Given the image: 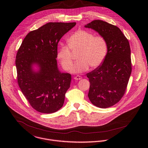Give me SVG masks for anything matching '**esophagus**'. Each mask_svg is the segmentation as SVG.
Returning a JSON list of instances; mask_svg holds the SVG:
<instances>
[{"label":"esophagus","mask_w":148,"mask_h":148,"mask_svg":"<svg viewBox=\"0 0 148 148\" xmlns=\"http://www.w3.org/2000/svg\"><path fill=\"white\" fill-rule=\"evenodd\" d=\"M81 79H82V77L79 76V75H77L74 77V79H75V80H80Z\"/></svg>","instance_id":"1"}]
</instances>
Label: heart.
<instances>
[{"mask_svg":"<svg viewBox=\"0 0 148 148\" xmlns=\"http://www.w3.org/2000/svg\"><path fill=\"white\" fill-rule=\"evenodd\" d=\"M68 45H61L57 53L62 68L70 70L73 65L72 53L79 51V60L74 64L71 71L74 73L84 72L89 67L95 69L101 66L105 59L108 45L106 39L101 35H94L85 30H79L73 34L67 39Z\"/></svg>","mask_w":148,"mask_h":148,"instance_id":"b5f03b06","label":"heart"}]
</instances>
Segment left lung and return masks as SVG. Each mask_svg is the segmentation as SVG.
<instances>
[{
    "mask_svg": "<svg viewBox=\"0 0 148 148\" xmlns=\"http://www.w3.org/2000/svg\"><path fill=\"white\" fill-rule=\"evenodd\" d=\"M103 36L108 45L107 56L100 66L88 73L89 99L95 106L107 108L123 96L132 73L130 47L118 27L101 20L85 26Z\"/></svg>",
    "mask_w": 148,
    "mask_h": 148,
    "instance_id": "obj_1",
    "label": "left lung"
}]
</instances>
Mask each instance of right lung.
<instances>
[{
	"mask_svg": "<svg viewBox=\"0 0 148 148\" xmlns=\"http://www.w3.org/2000/svg\"><path fill=\"white\" fill-rule=\"evenodd\" d=\"M75 22H50L31 31L16 54L18 83L30 105L38 112L53 113L63 105L71 74L58 68L57 47L61 38ZM36 65L38 70H33Z\"/></svg>",
	"mask_w": 148,
	"mask_h": 148,
	"instance_id": "1",
	"label": "right lung"
}]
</instances>
